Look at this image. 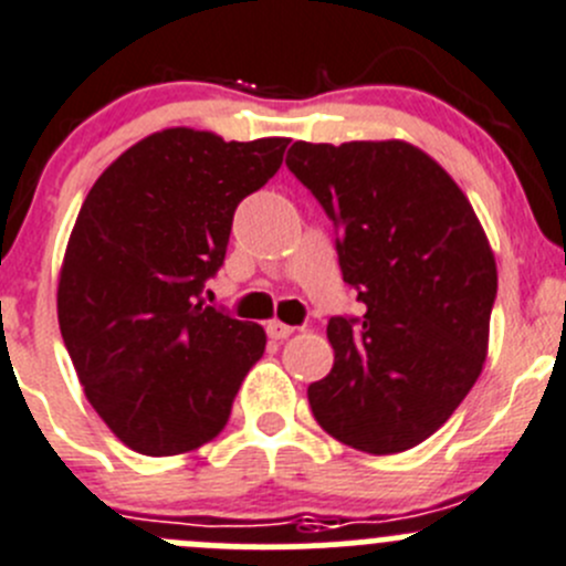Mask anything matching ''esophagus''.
<instances>
[{
    "instance_id": "34e87169",
    "label": "esophagus",
    "mask_w": 566,
    "mask_h": 566,
    "mask_svg": "<svg viewBox=\"0 0 566 566\" xmlns=\"http://www.w3.org/2000/svg\"><path fill=\"white\" fill-rule=\"evenodd\" d=\"M291 333H294V327H291V324L277 322V318H272V322H266V335H270V338L283 340V338H289Z\"/></svg>"
}]
</instances>
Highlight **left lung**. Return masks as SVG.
Instances as JSON below:
<instances>
[{
	"instance_id": "1",
	"label": "left lung",
	"mask_w": 566,
	"mask_h": 566,
	"mask_svg": "<svg viewBox=\"0 0 566 566\" xmlns=\"http://www.w3.org/2000/svg\"><path fill=\"white\" fill-rule=\"evenodd\" d=\"M285 165L333 220L363 316H333V371L307 388L327 434L399 454L438 432L479 379L495 255L454 178L421 148L294 143Z\"/></svg>"
}]
</instances>
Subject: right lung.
Wrapping results in <instances>:
<instances>
[{
	"mask_svg": "<svg viewBox=\"0 0 566 566\" xmlns=\"http://www.w3.org/2000/svg\"><path fill=\"white\" fill-rule=\"evenodd\" d=\"M289 139L226 143L165 128L117 156L82 203L57 316L76 377L132 451L209 443L266 346L261 324L203 305L233 211L283 165Z\"/></svg>",
	"mask_w": 566,
	"mask_h": 566,
	"instance_id": "add662e5",
	"label": "right lung"
}]
</instances>
